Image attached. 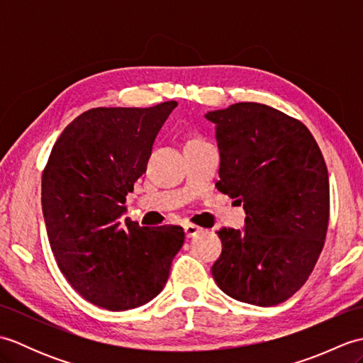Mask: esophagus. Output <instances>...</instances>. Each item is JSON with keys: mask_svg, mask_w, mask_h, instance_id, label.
Returning <instances> with one entry per match:
<instances>
[{"mask_svg": "<svg viewBox=\"0 0 363 363\" xmlns=\"http://www.w3.org/2000/svg\"><path fill=\"white\" fill-rule=\"evenodd\" d=\"M184 230H186V235L189 237V238H191V237H195V235H198L199 233H201V228L199 226H196V225H191V223H186V225H184Z\"/></svg>", "mask_w": 363, "mask_h": 363, "instance_id": "1", "label": "esophagus"}]
</instances>
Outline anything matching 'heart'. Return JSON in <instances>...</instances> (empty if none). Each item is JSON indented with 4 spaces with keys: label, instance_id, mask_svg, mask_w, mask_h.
Instances as JSON below:
<instances>
[{
    "label": "heart",
    "instance_id": "obj_1",
    "mask_svg": "<svg viewBox=\"0 0 363 363\" xmlns=\"http://www.w3.org/2000/svg\"><path fill=\"white\" fill-rule=\"evenodd\" d=\"M196 143H206V140L201 137H190L186 142V145H196Z\"/></svg>",
    "mask_w": 363,
    "mask_h": 363
}]
</instances>
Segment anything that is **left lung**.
<instances>
[{
  "label": "left lung",
  "instance_id": "obj_1",
  "mask_svg": "<svg viewBox=\"0 0 363 363\" xmlns=\"http://www.w3.org/2000/svg\"><path fill=\"white\" fill-rule=\"evenodd\" d=\"M221 194L237 198L245 228H223L212 276L228 296L254 306L284 303L303 287L325 245L326 162L311 130L259 103L212 111Z\"/></svg>",
  "mask_w": 363,
  "mask_h": 363
}]
</instances>
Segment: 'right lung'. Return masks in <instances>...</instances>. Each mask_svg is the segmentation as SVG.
I'll return each mask as SVG.
<instances>
[{
  "label": "right lung",
  "mask_w": 363,
  "mask_h": 363,
  "mask_svg": "<svg viewBox=\"0 0 363 363\" xmlns=\"http://www.w3.org/2000/svg\"><path fill=\"white\" fill-rule=\"evenodd\" d=\"M176 101L96 107L54 143L42 176V209L57 267L79 295L103 309H135L165 287L184 245L181 226H138L121 215L146 172L152 143Z\"/></svg>",
  "instance_id": "right-lung-1"
}]
</instances>
